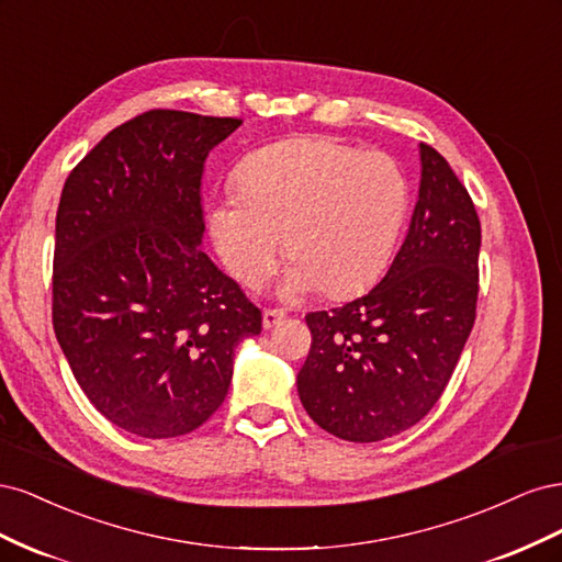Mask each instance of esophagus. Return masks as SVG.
I'll list each match as a JSON object with an SVG mask.
<instances>
[{"mask_svg": "<svg viewBox=\"0 0 562 562\" xmlns=\"http://www.w3.org/2000/svg\"><path fill=\"white\" fill-rule=\"evenodd\" d=\"M283 318H285V314L281 310H265L262 312V326H265V330H269V328L279 326Z\"/></svg>", "mask_w": 562, "mask_h": 562, "instance_id": "obj_1", "label": "esophagus"}]
</instances>
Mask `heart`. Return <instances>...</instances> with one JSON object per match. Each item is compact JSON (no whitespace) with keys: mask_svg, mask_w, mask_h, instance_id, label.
<instances>
[{"mask_svg":"<svg viewBox=\"0 0 562 562\" xmlns=\"http://www.w3.org/2000/svg\"><path fill=\"white\" fill-rule=\"evenodd\" d=\"M239 196L213 201L220 258L244 285H260L283 248L295 258L283 297L353 295L382 277L407 213V180L384 151L323 138L262 147L236 171Z\"/></svg>","mask_w":562,"mask_h":562,"instance_id":"heart-1","label":"heart"}]
</instances>
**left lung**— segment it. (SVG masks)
I'll return each mask as SVG.
<instances>
[{
    "label": "left lung",
    "instance_id": "left-lung-1",
    "mask_svg": "<svg viewBox=\"0 0 562 562\" xmlns=\"http://www.w3.org/2000/svg\"><path fill=\"white\" fill-rule=\"evenodd\" d=\"M405 241L363 297L307 314L312 349L297 372L304 411L351 443L396 436L448 386L475 321L481 220L467 187L429 145Z\"/></svg>",
    "mask_w": 562,
    "mask_h": 562
}]
</instances>
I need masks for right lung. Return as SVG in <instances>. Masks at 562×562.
Wrapping results in <instances>:
<instances>
[{"label":"right lung","mask_w":562,"mask_h":562,"mask_svg":"<svg viewBox=\"0 0 562 562\" xmlns=\"http://www.w3.org/2000/svg\"><path fill=\"white\" fill-rule=\"evenodd\" d=\"M241 119L149 110L67 176L54 330L87 398L119 429L176 438L223 405L234 349L262 314L203 252L201 178Z\"/></svg>","instance_id":"add662e5"}]
</instances>
